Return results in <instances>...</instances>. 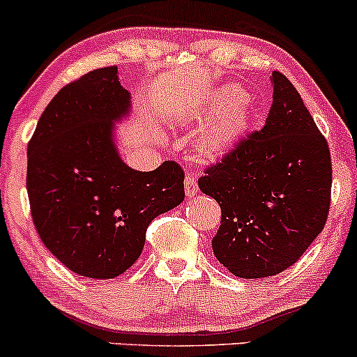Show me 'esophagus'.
<instances>
[{"mask_svg":"<svg viewBox=\"0 0 357 357\" xmlns=\"http://www.w3.org/2000/svg\"><path fill=\"white\" fill-rule=\"evenodd\" d=\"M198 191V185H197V178L191 174H188L185 178V193L186 197H195Z\"/></svg>","mask_w":357,"mask_h":357,"instance_id":"34e87169","label":"esophagus"}]
</instances>
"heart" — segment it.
I'll list each match as a JSON object with an SVG mask.
<instances>
[{
	"instance_id": "b5f03b06",
	"label": "heart",
	"mask_w": 357,
	"mask_h": 357,
	"mask_svg": "<svg viewBox=\"0 0 357 357\" xmlns=\"http://www.w3.org/2000/svg\"><path fill=\"white\" fill-rule=\"evenodd\" d=\"M211 107L218 108L210 123L199 132L198 151L203 158H218L241 139L249 127L252 105L238 86H225L213 98Z\"/></svg>"
}]
</instances>
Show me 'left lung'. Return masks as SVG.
<instances>
[{"label": "left lung", "instance_id": "8db88e82", "mask_svg": "<svg viewBox=\"0 0 357 357\" xmlns=\"http://www.w3.org/2000/svg\"><path fill=\"white\" fill-rule=\"evenodd\" d=\"M266 125L241 140L198 179L220 205L211 241L218 261L244 280L268 278L300 259L324 230L332 162L300 93L274 70Z\"/></svg>", "mask_w": 357, "mask_h": 357}]
</instances>
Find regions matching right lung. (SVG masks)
<instances>
[{
	"label": "right lung",
	"instance_id": "obj_1",
	"mask_svg": "<svg viewBox=\"0 0 357 357\" xmlns=\"http://www.w3.org/2000/svg\"><path fill=\"white\" fill-rule=\"evenodd\" d=\"M128 112L119 68L95 69L52 98L26 151L38 236L66 268L95 280L127 271L149 223L185 199V172L176 162L135 171L121 160L113 127Z\"/></svg>",
	"mask_w": 357,
	"mask_h": 357
}]
</instances>
